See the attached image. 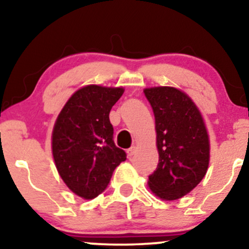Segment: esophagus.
Instances as JSON below:
<instances>
[{
  "mask_svg": "<svg viewBox=\"0 0 249 249\" xmlns=\"http://www.w3.org/2000/svg\"><path fill=\"white\" fill-rule=\"evenodd\" d=\"M137 152V147L136 146H132V147H130L127 150V156H128V158H131V157L132 156H134V153Z\"/></svg>",
  "mask_w": 249,
  "mask_h": 249,
  "instance_id": "1",
  "label": "esophagus"
}]
</instances>
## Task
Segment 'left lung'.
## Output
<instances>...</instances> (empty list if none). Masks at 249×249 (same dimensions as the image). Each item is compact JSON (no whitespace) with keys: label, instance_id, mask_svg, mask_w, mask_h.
<instances>
[{"label":"left lung","instance_id":"left-lung-1","mask_svg":"<svg viewBox=\"0 0 249 249\" xmlns=\"http://www.w3.org/2000/svg\"><path fill=\"white\" fill-rule=\"evenodd\" d=\"M156 119L159 162L148 176L158 198L176 200L201 181L210 162V141L204 119L186 93L171 87L144 90Z\"/></svg>","mask_w":249,"mask_h":249}]
</instances>
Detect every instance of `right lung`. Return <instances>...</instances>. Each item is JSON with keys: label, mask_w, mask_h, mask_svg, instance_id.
I'll return each instance as SVG.
<instances>
[{"label": "right lung", "mask_w": 249, "mask_h": 249, "mask_svg": "<svg viewBox=\"0 0 249 249\" xmlns=\"http://www.w3.org/2000/svg\"><path fill=\"white\" fill-rule=\"evenodd\" d=\"M124 89L88 85L62 108L53 131V156L68 187L83 199H93L107 187L115 168L126 160L113 142L110 111Z\"/></svg>", "instance_id": "obj_1"}]
</instances>
